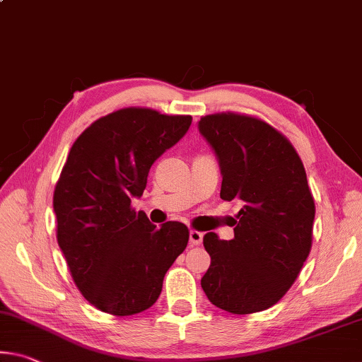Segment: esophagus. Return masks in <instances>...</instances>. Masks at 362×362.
I'll return each mask as SVG.
<instances>
[{"label":"esophagus","mask_w":362,"mask_h":362,"mask_svg":"<svg viewBox=\"0 0 362 362\" xmlns=\"http://www.w3.org/2000/svg\"><path fill=\"white\" fill-rule=\"evenodd\" d=\"M203 242V233L198 230H190V243L192 246H198Z\"/></svg>","instance_id":"34e87169"}]
</instances>
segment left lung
Wrapping results in <instances>:
<instances>
[{
  "label": "left lung",
  "instance_id": "left-lung-1",
  "mask_svg": "<svg viewBox=\"0 0 362 362\" xmlns=\"http://www.w3.org/2000/svg\"><path fill=\"white\" fill-rule=\"evenodd\" d=\"M198 127L219 159L221 198L242 203L232 240L204 235L211 266L202 286L227 313L264 311L290 290L313 246L305 165L286 136L257 117L208 114Z\"/></svg>",
  "mask_w": 362,
  "mask_h": 362
}]
</instances>
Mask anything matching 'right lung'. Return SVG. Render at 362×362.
I'll return each mask as SVG.
<instances>
[{"mask_svg":"<svg viewBox=\"0 0 362 362\" xmlns=\"http://www.w3.org/2000/svg\"><path fill=\"white\" fill-rule=\"evenodd\" d=\"M192 116L124 107L95 120L69 151L56 183V237L80 293L112 315L151 308L165 272L187 248L182 222L156 227L132 208L160 154L190 129Z\"/></svg>","mask_w":362,"mask_h":362,"instance_id":"1","label":"right lung"}]
</instances>
